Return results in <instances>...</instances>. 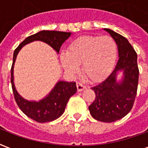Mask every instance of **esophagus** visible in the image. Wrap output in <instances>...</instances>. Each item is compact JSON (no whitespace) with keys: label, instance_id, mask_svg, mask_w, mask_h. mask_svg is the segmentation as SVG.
Returning a JSON list of instances; mask_svg holds the SVG:
<instances>
[{"label":"esophagus","instance_id":"34e87169","mask_svg":"<svg viewBox=\"0 0 148 148\" xmlns=\"http://www.w3.org/2000/svg\"><path fill=\"white\" fill-rule=\"evenodd\" d=\"M77 91L81 92V91H82V90L86 89V86H84L83 84L81 83V82H77Z\"/></svg>","mask_w":148,"mask_h":148}]
</instances>
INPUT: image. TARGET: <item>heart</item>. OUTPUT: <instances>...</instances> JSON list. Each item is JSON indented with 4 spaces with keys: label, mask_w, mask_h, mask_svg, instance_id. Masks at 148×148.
<instances>
[{
    "label": "heart",
    "mask_w": 148,
    "mask_h": 148,
    "mask_svg": "<svg viewBox=\"0 0 148 148\" xmlns=\"http://www.w3.org/2000/svg\"><path fill=\"white\" fill-rule=\"evenodd\" d=\"M117 47L109 36H85L77 38L68 47L67 52H62L60 60L66 71L71 75L78 72L87 80L97 82L105 79L114 66Z\"/></svg>",
    "instance_id": "obj_1"
}]
</instances>
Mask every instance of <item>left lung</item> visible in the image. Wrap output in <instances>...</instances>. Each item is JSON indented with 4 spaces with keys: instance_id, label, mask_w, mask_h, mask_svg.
Wrapping results in <instances>:
<instances>
[{
    "instance_id": "obj_1",
    "label": "left lung",
    "mask_w": 148,
    "mask_h": 148,
    "mask_svg": "<svg viewBox=\"0 0 148 148\" xmlns=\"http://www.w3.org/2000/svg\"><path fill=\"white\" fill-rule=\"evenodd\" d=\"M117 45L119 59L114 71L102 82L91 89L95 100L89 106L91 116L97 121L111 123L125 116L131 111L136 99L139 82L137 54L127 39L113 31L106 28ZM124 71L121 84L116 82L115 75Z\"/></svg>"
}]
</instances>
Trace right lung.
I'll use <instances>...</instances> for the list:
<instances>
[{"mask_svg":"<svg viewBox=\"0 0 148 148\" xmlns=\"http://www.w3.org/2000/svg\"><path fill=\"white\" fill-rule=\"evenodd\" d=\"M71 32L58 31H41L27 37L16 48L13 53V61L11 68V83L16 102L24 114L39 123H46L58 119L65 111L68 101L77 91L75 82H58L44 99L36 101H28L22 98L15 89L13 82V67L18 52L23 47L34 40H40L52 47L59 52L62 44L71 36Z\"/></svg>","mask_w":148,"mask_h":148,"instance_id":"right-lung-1","label":"right lung"}]
</instances>
